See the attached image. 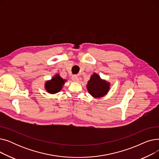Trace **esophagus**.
Here are the masks:
<instances>
[{
    "label": "esophagus",
    "mask_w": 159,
    "mask_h": 159,
    "mask_svg": "<svg viewBox=\"0 0 159 159\" xmlns=\"http://www.w3.org/2000/svg\"><path fill=\"white\" fill-rule=\"evenodd\" d=\"M73 81L74 82H78L79 81V77H77V75H73L71 77Z\"/></svg>",
    "instance_id": "esophagus-1"
}]
</instances>
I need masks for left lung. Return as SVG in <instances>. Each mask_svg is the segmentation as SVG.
<instances>
[{
    "label": "left lung",
    "instance_id": "1",
    "mask_svg": "<svg viewBox=\"0 0 159 159\" xmlns=\"http://www.w3.org/2000/svg\"><path fill=\"white\" fill-rule=\"evenodd\" d=\"M87 89L89 93L93 97H101L104 96L109 91L110 83L102 80L95 73L88 82Z\"/></svg>",
    "mask_w": 159,
    "mask_h": 159
}]
</instances>
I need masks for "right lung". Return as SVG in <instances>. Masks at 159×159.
Segmentation results:
<instances>
[{"label": "right lung", "mask_w": 159, "mask_h": 159, "mask_svg": "<svg viewBox=\"0 0 159 159\" xmlns=\"http://www.w3.org/2000/svg\"><path fill=\"white\" fill-rule=\"evenodd\" d=\"M66 80L62 79L59 75H56L51 80L47 81L46 82L45 87L46 89L49 93H56L60 91L64 85Z\"/></svg>", "instance_id": "right-lung-1"}]
</instances>
